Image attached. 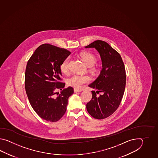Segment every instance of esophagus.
<instances>
[{"label":"esophagus","instance_id":"34e87169","mask_svg":"<svg viewBox=\"0 0 158 158\" xmlns=\"http://www.w3.org/2000/svg\"><path fill=\"white\" fill-rule=\"evenodd\" d=\"M74 91L75 93H77V92H81V91H82V90H81V89H80L74 88Z\"/></svg>","mask_w":158,"mask_h":158}]
</instances>
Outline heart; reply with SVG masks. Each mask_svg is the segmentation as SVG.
Returning a JSON list of instances; mask_svg holds the SVG:
<instances>
[{
	"mask_svg": "<svg viewBox=\"0 0 158 158\" xmlns=\"http://www.w3.org/2000/svg\"><path fill=\"white\" fill-rule=\"evenodd\" d=\"M81 60L88 67H91L96 62V58L93 54L89 52H84L80 54ZM69 57H66L61 64L60 70L63 73H67L68 72V63ZM90 80V78L86 75L74 74L68 78L67 83L69 85L75 88H80L82 85L86 84Z\"/></svg>",
	"mask_w": 158,
	"mask_h": 158,
	"instance_id": "1",
	"label": "heart"
}]
</instances>
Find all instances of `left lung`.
Returning <instances> with one entry per match:
<instances>
[{"label":"left lung","instance_id":"obj_1","mask_svg":"<svg viewBox=\"0 0 158 158\" xmlns=\"http://www.w3.org/2000/svg\"><path fill=\"white\" fill-rule=\"evenodd\" d=\"M85 47L95 48L102 65L99 76L89 85L97 91H92V99L86 109L92 117L103 119L114 112L121 103L126 84L124 64L120 55L104 41L95 40ZM100 92L102 94L97 96L96 93Z\"/></svg>","mask_w":158,"mask_h":158}]
</instances>
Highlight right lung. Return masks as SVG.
I'll return each mask as SVG.
<instances>
[{
  "label": "right lung",
  "instance_id": "obj_1",
  "mask_svg": "<svg viewBox=\"0 0 158 158\" xmlns=\"http://www.w3.org/2000/svg\"><path fill=\"white\" fill-rule=\"evenodd\" d=\"M71 54L69 51L50 44L37 48L27 63L25 87L28 99L34 110L44 120L56 122L63 117L67 110L68 98L73 89H64L60 82V65ZM61 93L56 98L55 90Z\"/></svg>",
  "mask_w": 158,
  "mask_h": 158
}]
</instances>
